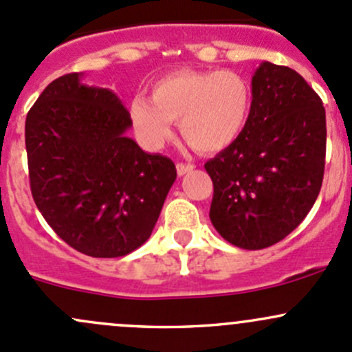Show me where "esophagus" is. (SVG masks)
<instances>
[{
	"label": "esophagus",
	"instance_id": "obj_1",
	"mask_svg": "<svg viewBox=\"0 0 352 352\" xmlns=\"http://www.w3.org/2000/svg\"><path fill=\"white\" fill-rule=\"evenodd\" d=\"M195 166L192 164H177V173H179L180 177L186 175V173H188V172H192Z\"/></svg>",
	"mask_w": 352,
	"mask_h": 352
}]
</instances>
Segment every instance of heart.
<instances>
[{
    "label": "heart",
    "instance_id": "obj_1",
    "mask_svg": "<svg viewBox=\"0 0 352 352\" xmlns=\"http://www.w3.org/2000/svg\"><path fill=\"white\" fill-rule=\"evenodd\" d=\"M253 106L250 82L234 70L170 72L151 86L150 99L129 104L133 128L143 143L160 148L172 136V121L197 151L216 153L238 142Z\"/></svg>",
    "mask_w": 352,
    "mask_h": 352
}]
</instances>
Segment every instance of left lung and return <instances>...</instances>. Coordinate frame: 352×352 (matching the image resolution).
Segmentation results:
<instances>
[{
	"label": "left lung",
	"mask_w": 352,
	"mask_h": 352,
	"mask_svg": "<svg viewBox=\"0 0 352 352\" xmlns=\"http://www.w3.org/2000/svg\"><path fill=\"white\" fill-rule=\"evenodd\" d=\"M238 142L204 165L214 184L210 223L228 243L263 250L305 219L320 192L325 109L294 69L261 62Z\"/></svg>",
	"instance_id": "8db88e82"
}]
</instances>
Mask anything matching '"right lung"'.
Wrapping results in <instances>:
<instances>
[{
    "instance_id": "right-lung-1",
    "label": "right lung",
    "mask_w": 352,
    "mask_h": 352,
    "mask_svg": "<svg viewBox=\"0 0 352 352\" xmlns=\"http://www.w3.org/2000/svg\"><path fill=\"white\" fill-rule=\"evenodd\" d=\"M111 89L67 74L43 89L25 121L30 187L49 226L92 258L129 254L150 238L177 170L126 136Z\"/></svg>"
}]
</instances>
